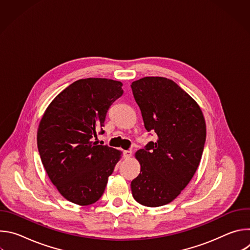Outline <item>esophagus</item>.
<instances>
[{"instance_id": "34e87169", "label": "esophagus", "mask_w": 250, "mask_h": 250, "mask_svg": "<svg viewBox=\"0 0 250 250\" xmlns=\"http://www.w3.org/2000/svg\"><path fill=\"white\" fill-rule=\"evenodd\" d=\"M131 154H132L131 150H125V151H124V157H125V159L129 158V157L131 156Z\"/></svg>"}]
</instances>
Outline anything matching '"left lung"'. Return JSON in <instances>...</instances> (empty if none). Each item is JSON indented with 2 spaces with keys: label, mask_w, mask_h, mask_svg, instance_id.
Wrapping results in <instances>:
<instances>
[{
  "label": "left lung",
  "mask_w": 250,
  "mask_h": 250,
  "mask_svg": "<svg viewBox=\"0 0 250 250\" xmlns=\"http://www.w3.org/2000/svg\"><path fill=\"white\" fill-rule=\"evenodd\" d=\"M130 87L146 130L157 135L135 153L140 173L130 183L132 196L146 207L164 206L194 176L204 151L206 123L198 104L170 79L145 77Z\"/></svg>",
  "instance_id": "1"
}]
</instances>
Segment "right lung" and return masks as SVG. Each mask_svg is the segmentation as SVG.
<instances>
[{"instance_id":"right-lung-1","label":"right lung","mask_w":250,"mask_h":250,"mask_svg":"<svg viewBox=\"0 0 250 250\" xmlns=\"http://www.w3.org/2000/svg\"><path fill=\"white\" fill-rule=\"evenodd\" d=\"M123 84L104 78L75 81L49 104L38 131L42 162L53 185L68 201L80 206L96 203L121 152L97 145L106 113L124 93Z\"/></svg>"}]
</instances>
